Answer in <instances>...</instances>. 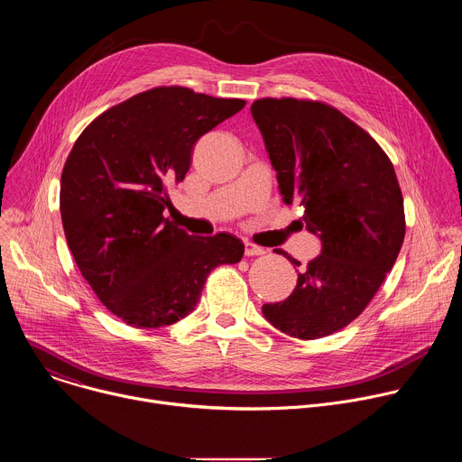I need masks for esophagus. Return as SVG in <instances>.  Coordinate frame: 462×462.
<instances>
[{
	"label": "esophagus",
	"mask_w": 462,
	"mask_h": 462,
	"mask_svg": "<svg viewBox=\"0 0 462 462\" xmlns=\"http://www.w3.org/2000/svg\"><path fill=\"white\" fill-rule=\"evenodd\" d=\"M263 254H265V248L250 245V243L245 245V255H263Z\"/></svg>",
	"instance_id": "1"
}]
</instances>
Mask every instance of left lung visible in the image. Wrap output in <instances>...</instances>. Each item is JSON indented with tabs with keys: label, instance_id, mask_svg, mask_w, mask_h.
<instances>
[{
	"label": "left lung",
	"instance_id": "8db88e82",
	"mask_svg": "<svg viewBox=\"0 0 462 462\" xmlns=\"http://www.w3.org/2000/svg\"><path fill=\"white\" fill-rule=\"evenodd\" d=\"M250 111L283 203H298L321 241L292 294L263 305V316L294 338L328 337L367 307L399 257L406 221L397 175L369 134L323 102L261 98Z\"/></svg>",
	"mask_w": 462,
	"mask_h": 462
}]
</instances>
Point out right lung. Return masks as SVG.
<instances>
[{
	"label": "right lung",
	"mask_w": 462,
	"mask_h": 462,
	"mask_svg": "<svg viewBox=\"0 0 462 462\" xmlns=\"http://www.w3.org/2000/svg\"><path fill=\"white\" fill-rule=\"evenodd\" d=\"M188 88H155L107 109L75 143L60 179V214L77 265L98 300L131 327L188 316L208 274L245 254L230 234L189 236L164 217L168 188L195 143L245 107Z\"/></svg>",
	"instance_id": "right-lung-1"
}]
</instances>
